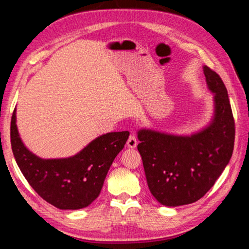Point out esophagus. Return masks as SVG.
I'll use <instances>...</instances> for the list:
<instances>
[{"instance_id": "34e87169", "label": "esophagus", "mask_w": 249, "mask_h": 249, "mask_svg": "<svg viewBox=\"0 0 249 249\" xmlns=\"http://www.w3.org/2000/svg\"><path fill=\"white\" fill-rule=\"evenodd\" d=\"M137 146V139L134 134H131L127 140V147L129 148H135Z\"/></svg>"}]
</instances>
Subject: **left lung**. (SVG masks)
Wrapping results in <instances>:
<instances>
[{"mask_svg": "<svg viewBox=\"0 0 249 249\" xmlns=\"http://www.w3.org/2000/svg\"><path fill=\"white\" fill-rule=\"evenodd\" d=\"M203 70L214 94V116L206 127L192 135L146 128L137 132L148 188L165 206L202 198L230 163L234 149L235 122L227 89L218 74L207 66Z\"/></svg>", "mask_w": 249, "mask_h": 249, "instance_id": "1", "label": "left lung"}]
</instances>
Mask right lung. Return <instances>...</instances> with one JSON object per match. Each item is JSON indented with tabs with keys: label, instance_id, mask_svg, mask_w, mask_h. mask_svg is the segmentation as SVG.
Here are the masks:
<instances>
[{
	"label": "right lung",
	"instance_id": "add662e5",
	"mask_svg": "<svg viewBox=\"0 0 249 249\" xmlns=\"http://www.w3.org/2000/svg\"><path fill=\"white\" fill-rule=\"evenodd\" d=\"M17 110L11 120V145L15 160L37 194L60 210L88 207L100 195L105 177L129 132H112L98 136L76 155L44 160L23 144L17 126Z\"/></svg>",
	"mask_w": 249,
	"mask_h": 249
}]
</instances>
